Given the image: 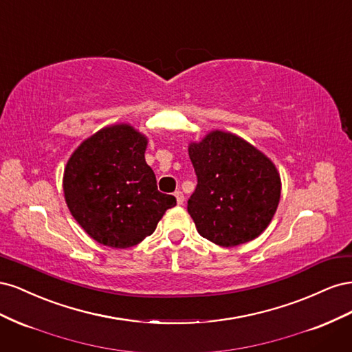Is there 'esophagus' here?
Returning a JSON list of instances; mask_svg holds the SVG:
<instances>
[{
	"instance_id": "obj_1",
	"label": "esophagus",
	"mask_w": 352,
	"mask_h": 352,
	"mask_svg": "<svg viewBox=\"0 0 352 352\" xmlns=\"http://www.w3.org/2000/svg\"><path fill=\"white\" fill-rule=\"evenodd\" d=\"M175 197H176L177 204H179V206H182V204H184V201H185V195H184L182 190H176V192H175Z\"/></svg>"
}]
</instances>
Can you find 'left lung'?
Masks as SVG:
<instances>
[{"label": "left lung", "instance_id": "obj_1", "mask_svg": "<svg viewBox=\"0 0 352 352\" xmlns=\"http://www.w3.org/2000/svg\"><path fill=\"white\" fill-rule=\"evenodd\" d=\"M188 151L198 179L188 212L199 235L226 248L260 236L280 199V176L272 160L221 131L190 142Z\"/></svg>", "mask_w": 352, "mask_h": 352}]
</instances>
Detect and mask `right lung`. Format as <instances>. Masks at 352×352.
<instances>
[{"mask_svg":"<svg viewBox=\"0 0 352 352\" xmlns=\"http://www.w3.org/2000/svg\"><path fill=\"white\" fill-rule=\"evenodd\" d=\"M146 144L131 124H113L85 140L66 164L63 190L72 216L105 247H135L176 206L157 188Z\"/></svg>","mask_w":352,"mask_h":352,"instance_id":"right-lung-1","label":"right lung"}]
</instances>
